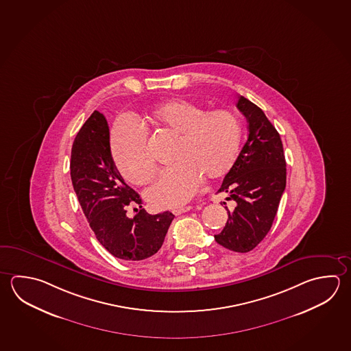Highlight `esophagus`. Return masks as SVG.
Instances as JSON below:
<instances>
[{
    "label": "esophagus",
    "instance_id": "esophagus-1",
    "mask_svg": "<svg viewBox=\"0 0 351 351\" xmlns=\"http://www.w3.org/2000/svg\"><path fill=\"white\" fill-rule=\"evenodd\" d=\"M191 209V206H183V208H179V209H174L173 214H174V215H180V214L186 213V211H189Z\"/></svg>",
    "mask_w": 351,
    "mask_h": 351
}]
</instances>
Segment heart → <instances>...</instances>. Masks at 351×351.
Returning a JSON list of instances; mask_svg holds the SVG:
<instances>
[{
	"instance_id": "heart-1",
	"label": "heart",
	"mask_w": 351,
	"mask_h": 351,
	"mask_svg": "<svg viewBox=\"0 0 351 351\" xmlns=\"http://www.w3.org/2000/svg\"><path fill=\"white\" fill-rule=\"evenodd\" d=\"M147 121L179 134L176 165L162 173L146 191L156 209H172L189 202L206 177L223 178L234 166L241 141L239 117L230 110L206 108L176 99L160 104L148 112ZM111 152L122 177L136 185L147 184L157 166L145 128L130 119L116 122L111 131Z\"/></svg>"
}]
</instances>
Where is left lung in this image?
Wrapping results in <instances>:
<instances>
[{
	"mask_svg": "<svg viewBox=\"0 0 351 351\" xmlns=\"http://www.w3.org/2000/svg\"><path fill=\"white\" fill-rule=\"evenodd\" d=\"M249 123V137L217 193L235 209L215 241L235 252H249L267 235L286 188V160L280 134L261 108L240 96L236 104ZM223 204H226L223 202Z\"/></svg>",
	"mask_w": 351,
	"mask_h": 351,
	"instance_id": "1",
	"label": "left lung"
}]
</instances>
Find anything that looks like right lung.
I'll list each match as a JSON object with an SVG mask.
<instances>
[{"instance_id": "obj_1", "label": "right lung", "mask_w": 351, "mask_h": 351, "mask_svg": "<svg viewBox=\"0 0 351 351\" xmlns=\"http://www.w3.org/2000/svg\"><path fill=\"white\" fill-rule=\"evenodd\" d=\"M71 183L97 241L117 258L141 261L162 247L174 215L165 211L149 215L138 193L117 171L110 149L105 116L94 111L77 132L71 147ZM141 206L134 218L128 207Z\"/></svg>"}]
</instances>
